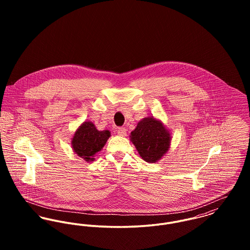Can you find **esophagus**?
<instances>
[{
  "label": "esophagus",
  "instance_id": "34e87169",
  "mask_svg": "<svg viewBox=\"0 0 250 250\" xmlns=\"http://www.w3.org/2000/svg\"><path fill=\"white\" fill-rule=\"evenodd\" d=\"M117 135L120 136V137H126L127 135V130L123 127H120L117 129Z\"/></svg>",
  "mask_w": 250,
  "mask_h": 250
}]
</instances>
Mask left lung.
<instances>
[{"mask_svg":"<svg viewBox=\"0 0 250 250\" xmlns=\"http://www.w3.org/2000/svg\"><path fill=\"white\" fill-rule=\"evenodd\" d=\"M130 140L145 162L157 163L170 148L171 133L161 120L147 116L131 132Z\"/></svg>","mask_w":250,"mask_h":250,"instance_id":"8db88e82","label":"left lung"}]
</instances>
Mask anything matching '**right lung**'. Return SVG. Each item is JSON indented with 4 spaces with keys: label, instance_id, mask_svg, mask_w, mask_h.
I'll return each mask as SVG.
<instances>
[{
    "label": "right lung",
    "instance_id": "obj_1",
    "mask_svg": "<svg viewBox=\"0 0 250 250\" xmlns=\"http://www.w3.org/2000/svg\"><path fill=\"white\" fill-rule=\"evenodd\" d=\"M110 137L108 130L99 131L91 121L83 122L71 139L72 149L85 162H93Z\"/></svg>",
    "mask_w": 250,
    "mask_h": 250
}]
</instances>
